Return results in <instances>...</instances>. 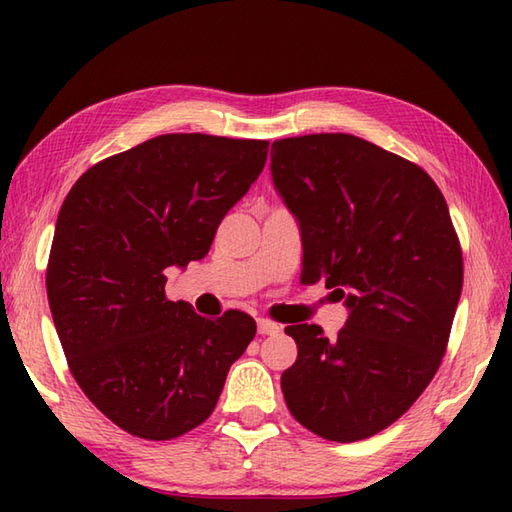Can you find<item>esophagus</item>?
I'll return each mask as SVG.
<instances>
[{"label": "esophagus", "instance_id": "34e87169", "mask_svg": "<svg viewBox=\"0 0 512 512\" xmlns=\"http://www.w3.org/2000/svg\"><path fill=\"white\" fill-rule=\"evenodd\" d=\"M281 328L279 325L275 323V321H270V319H257V332L259 334H277Z\"/></svg>", "mask_w": 512, "mask_h": 512}]
</instances>
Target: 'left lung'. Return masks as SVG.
Returning a JSON list of instances; mask_svg holds the SVG:
<instances>
[{"mask_svg": "<svg viewBox=\"0 0 512 512\" xmlns=\"http://www.w3.org/2000/svg\"><path fill=\"white\" fill-rule=\"evenodd\" d=\"M275 187L301 226V284L323 281L350 317L334 339L288 325L281 391L297 422L356 442L396 422L447 352L464 266L447 200L416 162L352 134L281 138Z\"/></svg>", "mask_w": 512, "mask_h": 512, "instance_id": "1", "label": "left lung"}]
</instances>
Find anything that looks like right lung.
<instances>
[{"instance_id": "obj_1", "label": "right lung", "mask_w": 512, "mask_h": 512, "mask_svg": "<svg viewBox=\"0 0 512 512\" xmlns=\"http://www.w3.org/2000/svg\"><path fill=\"white\" fill-rule=\"evenodd\" d=\"M268 140L165 134L96 162L65 195L46 290L68 367L116 427L173 440L211 416L255 319L195 314L165 295L250 189Z\"/></svg>"}]
</instances>
